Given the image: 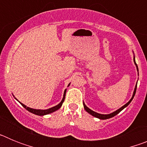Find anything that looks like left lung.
<instances>
[{
  "mask_svg": "<svg viewBox=\"0 0 147 147\" xmlns=\"http://www.w3.org/2000/svg\"><path fill=\"white\" fill-rule=\"evenodd\" d=\"M134 62H135V64L136 65V67H137V69H138V68L137 64H136V61H135V57H134ZM136 88H137V85H136V88H135L134 93H133V96H132V98H131V99L129 100V102H127V103L126 104V105H124V106H123V107H121L120 109H119V110H116V111H115V112H113V113L108 114V115H103V114H99V113H97L94 112V111H93V110H90V109H89V108H88V107H87L86 105H85V104H84V102H83V105H84V108H85V110H86L87 112H88V113H89L90 114V115H93V116H94V117H96V118H98V119H103V120H105V119H110V118H112V117H113V116H115V115H117L118 113H120L121 111V110H123V109H124V108H125V107H127V106H128V105H129V104L131 102H132V98H133V97L135 96V94H136Z\"/></svg>",
  "mask_w": 147,
  "mask_h": 147,
  "instance_id": "obj_1",
  "label": "left lung"
}]
</instances>
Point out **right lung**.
<instances>
[{
    "mask_svg": "<svg viewBox=\"0 0 147 147\" xmlns=\"http://www.w3.org/2000/svg\"><path fill=\"white\" fill-rule=\"evenodd\" d=\"M65 93H66V90H65V92H64V96H63V98H62V102H61L58 105L55 106V107H51V108L48 109V110H35V109H32V108H30V107H26V106L23 105V104H22V103H20V104H21L22 106H23V107H24L25 109H26L28 111H29V112L35 114V115H47V114L51 113L54 112V111H56V110H57L58 109L60 108L61 106H62V103H63V102H64L65 98Z\"/></svg>",
    "mask_w": 147,
    "mask_h": 147,
    "instance_id": "add662e5",
    "label": "right lung"
}]
</instances>
